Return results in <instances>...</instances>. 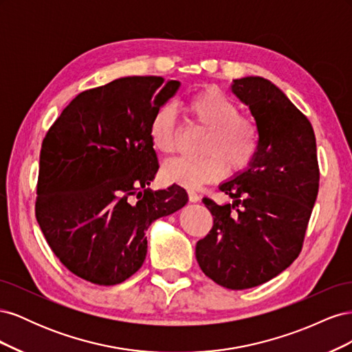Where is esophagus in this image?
I'll use <instances>...</instances> for the list:
<instances>
[{
  "label": "esophagus",
  "mask_w": 352,
  "mask_h": 352,
  "mask_svg": "<svg viewBox=\"0 0 352 352\" xmlns=\"http://www.w3.org/2000/svg\"><path fill=\"white\" fill-rule=\"evenodd\" d=\"M188 197H189V201L190 202H198L201 199V195L198 192H195L194 189H189L188 190Z\"/></svg>",
  "instance_id": "obj_1"
}]
</instances>
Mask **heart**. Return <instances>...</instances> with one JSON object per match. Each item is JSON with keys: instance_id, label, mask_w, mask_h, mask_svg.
Segmentation results:
<instances>
[{"instance_id": "b5f03b06", "label": "heart", "mask_w": 352, "mask_h": 352, "mask_svg": "<svg viewBox=\"0 0 352 352\" xmlns=\"http://www.w3.org/2000/svg\"><path fill=\"white\" fill-rule=\"evenodd\" d=\"M185 110L197 126L208 131L204 158H176L164 164L163 176L168 182L185 188L220 179L226 172L239 173L247 168L258 153L260 131L250 116L239 114V107L216 87L202 88L190 95ZM148 138L154 150L172 155L177 146V123L175 111L160 107L148 126Z\"/></svg>"}]
</instances>
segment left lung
<instances>
[{"instance_id":"1","label":"left lung","mask_w":352,"mask_h":352,"mask_svg":"<svg viewBox=\"0 0 352 352\" xmlns=\"http://www.w3.org/2000/svg\"><path fill=\"white\" fill-rule=\"evenodd\" d=\"M232 92L250 107L260 146L219 186L233 202L202 199L214 221L195 257L211 280L241 291L276 278L300 255L320 172L311 123L276 85L248 76L233 80Z\"/></svg>"}]
</instances>
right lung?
Wrapping results in <instances>:
<instances>
[{"mask_svg": "<svg viewBox=\"0 0 352 352\" xmlns=\"http://www.w3.org/2000/svg\"><path fill=\"white\" fill-rule=\"evenodd\" d=\"M179 80L127 76L80 92L42 141L35 214L73 274L111 286L141 269L145 232L188 202L179 185L151 190L158 170L148 138Z\"/></svg>", "mask_w": 352, "mask_h": 352, "instance_id": "obj_1", "label": "right lung"}]
</instances>
